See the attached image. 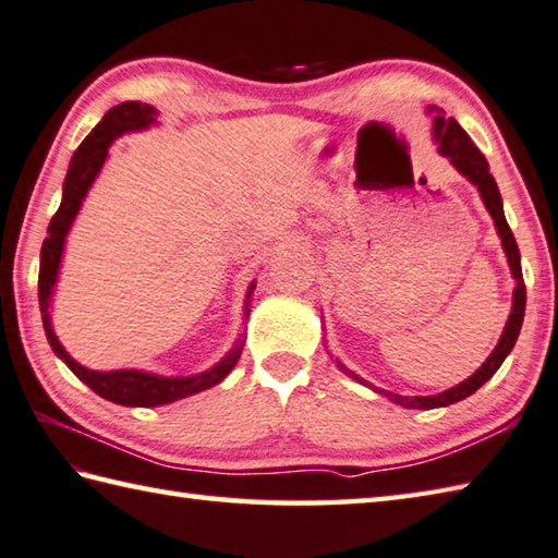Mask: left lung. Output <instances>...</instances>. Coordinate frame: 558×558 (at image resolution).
<instances>
[{"label":"left lung","mask_w":558,"mask_h":558,"mask_svg":"<svg viewBox=\"0 0 558 558\" xmlns=\"http://www.w3.org/2000/svg\"><path fill=\"white\" fill-rule=\"evenodd\" d=\"M433 111H435V108H433ZM433 137L440 145V155L450 157V161L454 163L457 171L464 173V177L476 185L478 193H482L486 210L490 213V217H494L498 236H500V242H504L508 264H510V270H512V278L518 280V288H515V294H512V312H510V319L506 324V331H504V336H500V341L494 348V353H490L486 363L478 367L472 377L464 379L462 385H457V387L447 389V391H442V395H435V397H399V395H391V391L375 389V391H379V395L389 397L391 401L399 403V407H407V409L450 407V403L472 397L478 387H484L486 381L496 375V369L504 365V360L512 351V345H515L522 319H525V302H527L525 280H522V268H520V251H518V244H515V236H512L510 227L506 222L504 201H500L496 179L490 177L486 157L482 155V151H478V147L474 145L472 137H469L464 130L460 128V123H457L454 118H445L440 111H435V118H433ZM338 365H341V363H338ZM348 375H353V373H348ZM353 379L367 385V381L360 379L357 375H353ZM367 387H373V385H367Z\"/></svg>","instance_id":"left-lung-1"}]
</instances>
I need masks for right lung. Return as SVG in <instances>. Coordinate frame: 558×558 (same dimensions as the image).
<instances>
[{
    "mask_svg": "<svg viewBox=\"0 0 558 558\" xmlns=\"http://www.w3.org/2000/svg\"><path fill=\"white\" fill-rule=\"evenodd\" d=\"M155 116H157L155 108L140 101H125L120 106H113L111 111L101 118V123H98L92 133L84 137L82 145L76 147L74 157L70 161L68 177H64L62 203L58 207V213L52 215V220L48 225V236L40 248V272H38V302H40L43 326H46V336L52 345V351L58 353L64 363H68L72 373L80 377L84 385H89L98 397L123 403V407H145V409L198 395L203 389L215 387L217 381H222L229 375V369L236 365L239 355H242L244 341H239L232 348V353L222 357L213 369L193 377H159V375L140 373V369L96 373V369L82 367L60 345L58 336L52 331L48 307H50V292L54 286V278H58L64 236H68L76 213H80L86 191L92 189L96 173L104 167V161L108 157V145H111L118 135L128 133V130H142L151 125L155 123ZM251 290H254V286L248 288V294Z\"/></svg>",
    "mask_w": 558,
    "mask_h": 558,
    "instance_id": "1",
    "label": "right lung"
}]
</instances>
